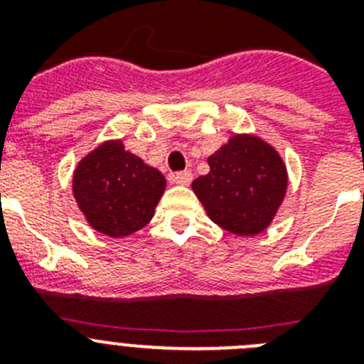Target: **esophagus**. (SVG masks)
<instances>
[{"mask_svg":"<svg viewBox=\"0 0 364 364\" xmlns=\"http://www.w3.org/2000/svg\"><path fill=\"white\" fill-rule=\"evenodd\" d=\"M171 180L178 186H189V184H191V180H193V173L191 171L175 173V175L171 176Z\"/></svg>","mask_w":364,"mask_h":364,"instance_id":"34e87169","label":"esophagus"}]
</instances>
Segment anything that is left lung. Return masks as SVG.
Returning <instances> with one entry per match:
<instances>
[{
	"label": "left lung",
	"mask_w": 364,
	"mask_h": 364,
	"mask_svg": "<svg viewBox=\"0 0 364 364\" xmlns=\"http://www.w3.org/2000/svg\"><path fill=\"white\" fill-rule=\"evenodd\" d=\"M208 164L210 173L191 184L208 217L242 237L264 231L288 188L281 154L255 134H233Z\"/></svg>",
	"instance_id": "8db88e82"
}]
</instances>
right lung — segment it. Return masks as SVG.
<instances>
[{"label": "right lung", "mask_w": 364, "mask_h": 364, "mask_svg": "<svg viewBox=\"0 0 364 364\" xmlns=\"http://www.w3.org/2000/svg\"><path fill=\"white\" fill-rule=\"evenodd\" d=\"M166 178L122 140H107L74 169L73 193L89 226L107 237H127L153 218Z\"/></svg>", "instance_id": "1"}]
</instances>
